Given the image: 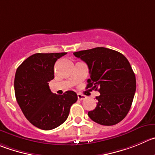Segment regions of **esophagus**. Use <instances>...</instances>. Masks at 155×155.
<instances>
[{
  "label": "esophagus",
  "instance_id": "1",
  "mask_svg": "<svg viewBox=\"0 0 155 155\" xmlns=\"http://www.w3.org/2000/svg\"><path fill=\"white\" fill-rule=\"evenodd\" d=\"M77 96H78V99H79V100H83V99H85L86 98V95H82V94H79V93L78 94Z\"/></svg>",
  "mask_w": 155,
  "mask_h": 155
}]
</instances>
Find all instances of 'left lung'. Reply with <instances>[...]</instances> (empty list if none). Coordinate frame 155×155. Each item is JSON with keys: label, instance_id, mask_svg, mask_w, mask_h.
<instances>
[{"label": "left lung", "instance_id": "left-lung-1", "mask_svg": "<svg viewBox=\"0 0 155 155\" xmlns=\"http://www.w3.org/2000/svg\"><path fill=\"white\" fill-rule=\"evenodd\" d=\"M88 65L90 79L86 89L98 90L100 95L89 118L102 125H114L129 112L135 90L136 79L131 66L123 54L111 49L96 47L73 53Z\"/></svg>", "mask_w": 155, "mask_h": 155}]
</instances>
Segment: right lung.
<instances>
[{
  "mask_svg": "<svg viewBox=\"0 0 155 155\" xmlns=\"http://www.w3.org/2000/svg\"><path fill=\"white\" fill-rule=\"evenodd\" d=\"M66 54L35 53L16 71L14 92L17 103L27 119L40 129L51 130L62 125L78 99L73 91L56 95L49 87V82L54 79L55 63Z\"/></svg>",
  "mask_w": 155,
  "mask_h": 155,
  "instance_id": "1",
  "label": "right lung"
}]
</instances>
